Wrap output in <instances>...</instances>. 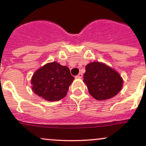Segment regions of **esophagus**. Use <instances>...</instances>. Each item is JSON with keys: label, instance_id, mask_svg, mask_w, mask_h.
Returning <instances> with one entry per match:
<instances>
[{"label": "esophagus", "instance_id": "34e87169", "mask_svg": "<svg viewBox=\"0 0 146 146\" xmlns=\"http://www.w3.org/2000/svg\"><path fill=\"white\" fill-rule=\"evenodd\" d=\"M82 78V73H79V74L76 76V78Z\"/></svg>", "mask_w": 146, "mask_h": 146}]
</instances>
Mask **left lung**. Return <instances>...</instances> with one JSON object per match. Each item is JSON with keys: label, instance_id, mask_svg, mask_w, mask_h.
Returning a JSON list of instances; mask_svg holds the SVG:
<instances>
[{"label": "left lung", "instance_id": "8db88e82", "mask_svg": "<svg viewBox=\"0 0 146 146\" xmlns=\"http://www.w3.org/2000/svg\"><path fill=\"white\" fill-rule=\"evenodd\" d=\"M83 81L90 95L100 101L115 97L123 86V79L119 73L100 62L86 65Z\"/></svg>", "mask_w": 146, "mask_h": 146}]
</instances>
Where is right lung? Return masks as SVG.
Here are the masks:
<instances>
[{
	"mask_svg": "<svg viewBox=\"0 0 146 146\" xmlns=\"http://www.w3.org/2000/svg\"><path fill=\"white\" fill-rule=\"evenodd\" d=\"M74 79L67 66L53 62L44 64L33 73L31 88L35 94L46 101H59L66 96Z\"/></svg>",
	"mask_w": 146,
	"mask_h": 146,
	"instance_id": "add662e5",
	"label": "right lung"
}]
</instances>
